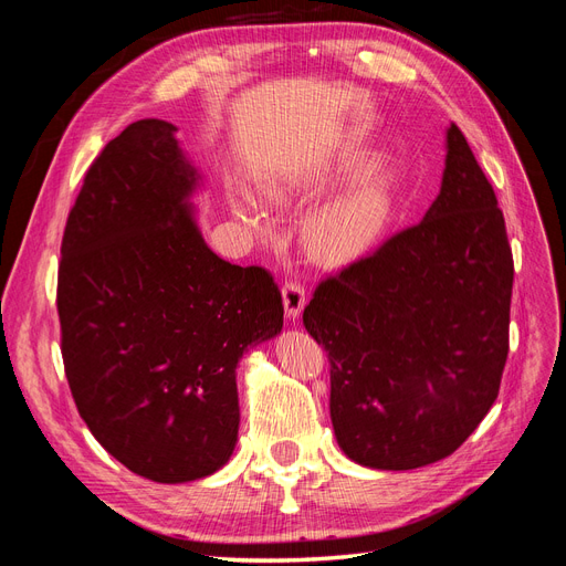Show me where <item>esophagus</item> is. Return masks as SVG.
I'll return each mask as SVG.
<instances>
[{"label":"esophagus","instance_id":"obj_1","mask_svg":"<svg viewBox=\"0 0 566 566\" xmlns=\"http://www.w3.org/2000/svg\"><path fill=\"white\" fill-rule=\"evenodd\" d=\"M306 304V295L304 287L297 281H285L283 285V306H285V316L287 318H300V314L304 312Z\"/></svg>","mask_w":566,"mask_h":566}]
</instances>
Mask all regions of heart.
<instances>
[{
  "mask_svg": "<svg viewBox=\"0 0 566 566\" xmlns=\"http://www.w3.org/2000/svg\"><path fill=\"white\" fill-rule=\"evenodd\" d=\"M300 175L271 179L264 184V191L271 200H293L295 184ZM233 212L256 233L271 231V219L262 202L245 191L231 196ZM389 219V191L378 172L352 184L345 193H339L331 202L306 221V248L323 264H345L354 256L364 254L380 233Z\"/></svg>",
  "mask_w": 566,
  "mask_h": 566,
  "instance_id": "heart-1",
  "label": "heart"
}]
</instances>
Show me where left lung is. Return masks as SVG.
<instances>
[{
    "instance_id": "left-lung-1",
    "label": "left lung",
    "mask_w": 566,
    "mask_h": 566,
    "mask_svg": "<svg viewBox=\"0 0 566 566\" xmlns=\"http://www.w3.org/2000/svg\"><path fill=\"white\" fill-rule=\"evenodd\" d=\"M512 276L499 200L451 125L420 224L323 281L304 306L331 361V420L347 458L416 470L476 430L503 378Z\"/></svg>"
}]
</instances>
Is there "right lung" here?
Returning <instances> with one entry per match:
<instances>
[{
    "label": "right lung",
    "mask_w": 566,
    "mask_h": 566,
    "mask_svg": "<svg viewBox=\"0 0 566 566\" xmlns=\"http://www.w3.org/2000/svg\"><path fill=\"white\" fill-rule=\"evenodd\" d=\"M200 184L177 127L139 119L92 163L61 243V354L80 416L115 460L160 484L227 465L235 366L283 328L271 273L205 243Z\"/></svg>",
    "instance_id": "obj_1"
}]
</instances>
